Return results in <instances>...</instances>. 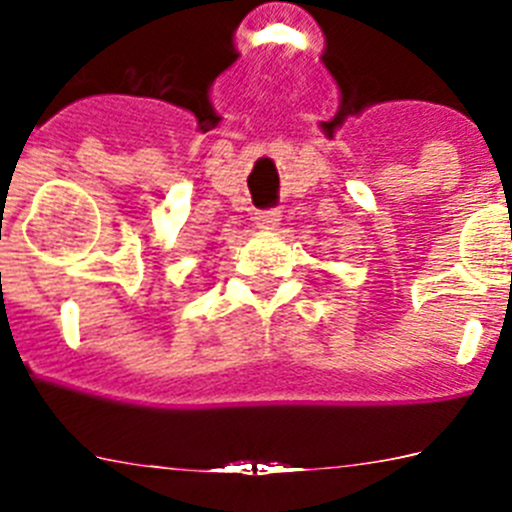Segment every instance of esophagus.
<instances>
[{
  "label": "esophagus",
  "mask_w": 512,
  "mask_h": 512,
  "mask_svg": "<svg viewBox=\"0 0 512 512\" xmlns=\"http://www.w3.org/2000/svg\"><path fill=\"white\" fill-rule=\"evenodd\" d=\"M282 220V212L279 210H264V212H256V228L261 230H274Z\"/></svg>",
  "instance_id": "1"
}]
</instances>
